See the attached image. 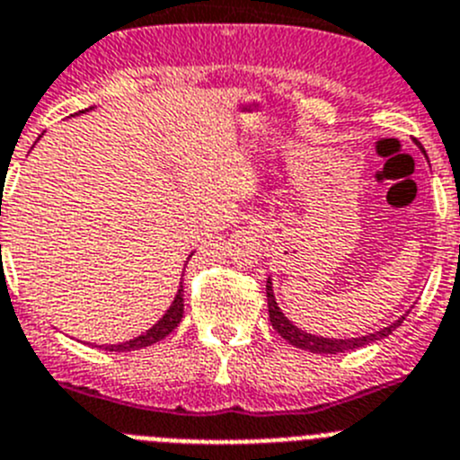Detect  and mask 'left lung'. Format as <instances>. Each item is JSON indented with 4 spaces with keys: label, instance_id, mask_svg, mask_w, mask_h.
I'll use <instances>...</instances> for the list:
<instances>
[{
    "label": "left lung",
    "instance_id": "1",
    "mask_svg": "<svg viewBox=\"0 0 460 460\" xmlns=\"http://www.w3.org/2000/svg\"><path fill=\"white\" fill-rule=\"evenodd\" d=\"M266 293H268V314H270V323L272 328L281 334V337L287 339L288 343H293L296 349L309 350V353H325V355H337V353H346V350L353 349H362L367 343H374L385 339L387 334H392V330H396L401 325L403 318H399L396 323L387 325V328L378 330L374 334H364V337H353V339H325V337H316V334H309L305 330H297L291 321H288L281 309L277 307L275 296H272V281L268 279L266 284Z\"/></svg>",
    "mask_w": 460,
    "mask_h": 460
}]
</instances>
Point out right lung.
Masks as SVG:
<instances>
[{
    "mask_svg": "<svg viewBox=\"0 0 460 460\" xmlns=\"http://www.w3.org/2000/svg\"><path fill=\"white\" fill-rule=\"evenodd\" d=\"M181 318H183V279H181V288H179V293H176V297H173L172 307L167 309V314H164V316L160 318V321L155 323L151 330H146L144 334H139V337L130 339V341H126V343H111V346H105V350L126 353V350L146 349V346H151V343L160 341V339L167 337L169 332H173V328L179 325Z\"/></svg>",
    "mask_w": 460,
    "mask_h": 460,
    "instance_id": "obj_1",
    "label": "right lung"
}]
</instances>
